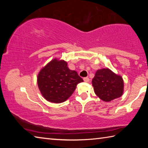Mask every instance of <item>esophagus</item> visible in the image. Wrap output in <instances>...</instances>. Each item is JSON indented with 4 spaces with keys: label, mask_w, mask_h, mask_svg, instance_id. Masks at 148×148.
I'll return each mask as SVG.
<instances>
[{
    "label": "esophagus",
    "mask_w": 148,
    "mask_h": 148,
    "mask_svg": "<svg viewBox=\"0 0 148 148\" xmlns=\"http://www.w3.org/2000/svg\"><path fill=\"white\" fill-rule=\"evenodd\" d=\"M84 82H89L90 79H89V77H84Z\"/></svg>",
    "instance_id": "34e87169"
}]
</instances>
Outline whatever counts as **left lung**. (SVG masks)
Returning a JSON list of instances; mask_svg holds the SVG:
<instances>
[{"label":"left lung","mask_w":148,"mask_h":148,"mask_svg":"<svg viewBox=\"0 0 148 148\" xmlns=\"http://www.w3.org/2000/svg\"><path fill=\"white\" fill-rule=\"evenodd\" d=\"M94 91L100 99L110 102L119 98L123 92V80L109 69L98 70L92 80Z\"/></svg>","instance_id":"obj_1"}]
</instances>
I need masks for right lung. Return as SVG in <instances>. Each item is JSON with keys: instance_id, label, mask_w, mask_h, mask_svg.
Returning <instances> with one entry per match:
<instances>
[{"instance_id": "add662e5", "label": "right lung", "mask_w": 148, "mask_h": 148, "mask_svg": "<svg viewBox=\"0 0 148 148\" xmlns=\"http://www.w3.org/2000/svg\"><path fill=\"white\" fill-rule=\"evenodd\" d=\"M84 80L77 72L70 70L67 62L54 59L47 64L37 77V83L45 99L54 103L66 101Z\"/></svg>"}]
</instances>
